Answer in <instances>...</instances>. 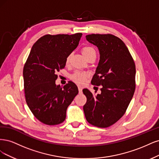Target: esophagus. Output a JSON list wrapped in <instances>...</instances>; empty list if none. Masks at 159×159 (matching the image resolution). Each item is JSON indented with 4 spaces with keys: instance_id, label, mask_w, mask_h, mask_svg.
Here are the masks:
<instances>
[{
    "instance_id": "obj_1",
    "label": "esophagus",
    "mask_w": 159,
    "mask_h": 159,
    "mask_svg": "<svg viewBox=\"0 0 159 159\" xmlns=\"http://www.w3.org/2000/svg\"><path fill=\"white\" fill-rule=\"evenodd\" d=\"M78 89H79V93L80 94H81L82 93H83V89H82V87L81 86H79Z\"/></svg>"
}]
</instances>
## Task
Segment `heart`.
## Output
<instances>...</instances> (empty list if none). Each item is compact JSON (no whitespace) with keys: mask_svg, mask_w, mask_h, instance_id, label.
<instances>
[{"mask_svg":"<svg viewBox=\"0 0 159 159\" xmlns=\"http://www.w3.org/2000/svg\"><path fill=\"white\" fill-rule=\"evenodd\" d=\"M82 53H83L84 57H87V56L90 54H94L96 55V52L94 48L91 47H84L82 49ZM70 59V55H69L66 59V64H68L69 63V61ZM88 77V74L83 72H76L72 75V79L76 83L79 84H83L86 78Z\"/></svg>","mask_w":159,"mask_h":159,"instance_id":"heart-1","label":"heart"}]
</instances>
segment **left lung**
Wrapping results in <instances>:
<instances>
[{
  "instance_id": "1",
  "label": "left lung",
  "mask_w": 159,
  "mask_h": 159,
  "mask_svg": "<svg viewBox=\"0 0 159 159\" xmlns=\"http://www.w3.org/2000/svg\"><path fill=\"white\" fill-rule=\"evenodd\" d=\"M86 40L98 49L100 60L91 83L102 86L101 94L87 89L83 106L89 124L107 127L124 116L135 89V65L123 41L111 34H90Z\"/></svg>"
}]
</instances>
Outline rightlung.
Segmentation results:
<instances>
[{"mask_svg": "<svg viewBox=\"0 0 159 159\" xmlns=\"http://www.w3.org/2000/svg\"><path fill=\"white\" fill-rule=\"evenodd\" d=\"M81 33L73 35H45L30 51L24 70L26 103L34 116L45 124L63 122L68 106L79 93L73 82L62 88L55 84L56 73L63 69L66 59L77 47Z\"/></svg>", "mask_w": 159, "mask_h": 159, "instance_id": "obj_1", "label": "right lung"}]
</instances>
